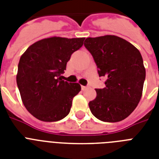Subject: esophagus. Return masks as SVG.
Returning <instances> with one entry per match:
<instances>
[{
	"instance_id": "34e87169",
	"label": "esophagus",
	"mask_w": 159,
	"mask_h": 159,
	"mask_svg": "<svg viewBox=\"0 0 159 159\" xmlns=\"http://www.w3.org/2000/svg\"><path fill=\"white\" fill-rule=\"evenodd\" d=\"M87 89V87H84V86H82V91H84V90Z\"/></svg>"
}]
</instances>
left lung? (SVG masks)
I'll list each match as a JSON object with an SVG mask.
<instances>
[{"label":"left lung","mask_w":159,"mask_h":159,"mask_svg":"<svg viewBox=\"0 0 159 159\" xmlns=\"http://www.w3.org/2000/svg\"><path fill=\"white\" fill-rule=\"evenodd\" d=\"M85 47L106 78V87L96 89L97 97L89 102L92 115L105 122H119L137 107L143 93L145 67L140 52L116 35L87 38Z\"/></svg>","instance_id":"1"}]
</instances>
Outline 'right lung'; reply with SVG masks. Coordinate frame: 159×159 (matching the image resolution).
Returning <instances> with one entry per match:
<instances>
[{
	"label": "right lung",
	"instance_id": "1",
	"mask_svg": "<svg viewBox=\"0 0 159 159\" xmlns=\"http://www.w3.org/2000/svg\"><path fill=\"white\" fill-rule=\"evenodd\" d=\"M85 38L50 37L33 43L18 64L16 82L27 111L41 121L53 122L69 114L73 97L81 91L78 83L61 79L71 55Z\"/></svg>",
	"mask_w": 159,
	"mask_h": 159
}]
</instances>
